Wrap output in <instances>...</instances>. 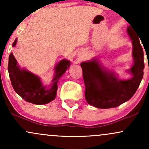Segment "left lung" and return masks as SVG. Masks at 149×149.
Wrapping results in <instances>:
<instances>
[{
    "label": "left lung",
    "mask_w": 149,
    "mask_h": 149,
    "mask_svg": "<svg viewBox=\"0 0 149 149\" xmlns=\"http://www.w3.org/2000/svg\"><path fill=\"white\" fill-rule=\"evenodd\" d=\"M127 31L133 45L134 64L128 71L132 75L131 78L118 79L95 59L80 64L85 86V100L93 107L100 109L118 107L129 100L139 88L144 69L143 49L134 29L130 26Z\"/></svg>",
    "instance_id": "obj_1"
}]
</instances>
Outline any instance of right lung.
I'll use <instances>...</instances> for the list:
<instances>
[{
	"mask_svg": "<svg viewBox=\"0 0 149 149\" xmlns=\"http://www.w3.org/2000/svg\"><path fill=\"white\" fill-rule=\"evenodd\" d=\"M17 39L13 47L17 43ZM70 61L62 59L55 66V73L50 88L44 86L40 78L26 69H21L13 53H10L8 61V73L15 91L27 102L34 104H45L55 99L57 82L69 68Z\"/></svg>",
	"mask_w": 149,
	"mask_h": 149,
	"instance_id": "add662e5",
	"label": "right lung"
}]
</instances>
